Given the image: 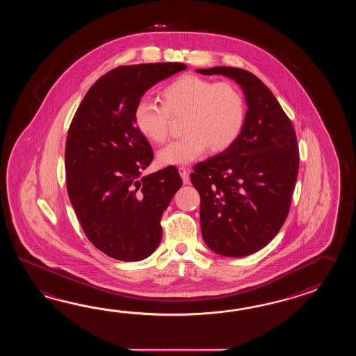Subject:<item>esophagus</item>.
Segmentation results:
<instances>
[{"instance_id": "1", "label": "esophagus", "mask_w": 356, "mask_h": 356, "mask_svg": "<svg viewBox=\"0 0 356 356\" xmlns=\"http://www.w3.org/2000/svg\"><path fill=\"white\" fill-rule=\"evenodd\" d=\"M179 175H181V179H183V183L184 184H188L189 181V170L187 168L181 167L179 169Z\"/></svg>"}]
</instances>
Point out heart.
<instances>
[{
	"label": "heart",
	"mask_w": 356,
	"mask_h": 356,
	"mask_svg": "<svg viewBox=\"0 0 356 356\" xmlns=\"http://www.w3.org/2000/svg\"><path fill=\"white\" fill-rule=\"evenodd\" d=\"M161 104L141 99L134 112L137 131L154 144L170 135V118H184L186 136L158 152L160 165H183L196 160L209 147L224 152L234 144L245 122V103L233 83H215L198 76H183L167 85Z\"/></svg>",
	"instance_id": "obj_1"
}]
</instances>
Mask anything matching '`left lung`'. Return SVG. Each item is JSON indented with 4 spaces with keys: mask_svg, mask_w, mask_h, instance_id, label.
Here are the masks:
<instances>
[{
    "mask_svg": "<svg viewBox=\"0 0 356 356\" xmlns=\"http://www.w3.org/2000/svg\"><path fill=\"white\" fill-rule=\"evenodd\" d=\"M196 71L227 76L245 97V122L236 141L196 164L191 175L201 197L204 243L220 256L244 257L271 242L286 220L299 169L296 131L257 76L227 66Z\"/></svg>",
    "mask_w": 356,
    "mask_h": 356,
    "instance_id": "8db88e82",
    "label": "left lung"
}]
</instances>
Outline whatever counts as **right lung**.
Masks as SVG:
<instances>
[{
	"label": "right lung",
	"instance_id": "add662e5",
	"mask_svg": "<svg viewBox=\"0 0 356 356\" xmlns=\"http://www.w3.org/2000/svg\"><path fill=\"white\" fill-rule=\"evenodd\" d=\"M186 68L179 62L114 68L91 86L71 122L68 197L88 239L114 259L141 261L161 241L160 219L183 181L175 165L143 175L154 152L134 112L152 86Z\"/></svg>",
	"mask_w": 356,
	"mask_h": 356
}]
</instances>
